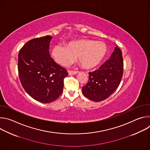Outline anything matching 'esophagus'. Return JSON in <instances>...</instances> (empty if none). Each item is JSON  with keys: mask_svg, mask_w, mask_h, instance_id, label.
Masks as SVG:
<instances>
[{"mask_svg": "<svg viewBox=\"0 0 150 150\" xmlns=\"http://www.w3.org/2000/svg\"><path fill=\"white\" fill-rule=\"evenodd\" d=\"M68 74L69 75H75L76 74H78L79 72L78 71H68Z\"/></svg>", "mask_w": 150, "mask_h": 150, "instance_id": "obj_1", "label": "esophagus"}]
</instances>
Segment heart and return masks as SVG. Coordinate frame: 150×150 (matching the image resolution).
<instances>
[{
    "mask_svg": "<svg viewBox=\"0 0 150 150\" xmlns=\"http://www.w3.org/2000/svg\"><path fill=\"white\" fill-rule=\"evenodd\" d=\"M107 53L104 42L90 39L71 41L66 46L57 45L52 51V56L59 65L67 67L75 59L85 69H92L102 62Z\"/></svg>",
    "mask_w": 150,
    "mask_h": 150,
    "instance_id": "b5f03b06",
    "label": "heart"
}]
</instances>
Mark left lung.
<instances>
[{
    "label": "left lung",
    "instance_id": "left-lung-1",
    "mask_svg": "<svg viewBox=\"0 0 150 150\" xmlns=\"http://www.w3.org/2000/svg\"><path fill=\"white\" fill-rule=\"evenodd\" d=\"M122 53L115 47L110 59L98 69L89 72L88 83L82 87L83 96L94 101H101L108 98L118 87L123 76Z\"/></svg>",
    "mask_w": 150,
    "mask_h": 150
}]
</instances>
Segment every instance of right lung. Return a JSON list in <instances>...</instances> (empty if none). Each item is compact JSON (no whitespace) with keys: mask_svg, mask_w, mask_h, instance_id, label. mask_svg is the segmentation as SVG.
I'll list each match as a JSON object with an SVG mask.
<instances>
[{"mask_svg":"<svg viewBox=\"0 0 150 150\" xmlns=\"http://www.w3.org/2000/svg\"><path fill=\"white\" fill-rule=\"evenodd\" d=\"M50 35L32 39L18 54V69L20 81L25 91L35 100L49 103L62 94L63 79L68 75L49 53Z\"/></svg>","mask_w":150,"mask_h":150,"instance_id":"obj_1","label":"right lung"}]
</instances>
